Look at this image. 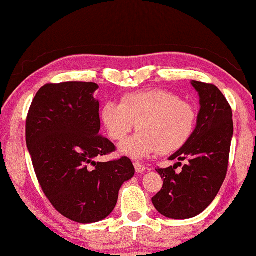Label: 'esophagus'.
Here are the masks:
<instances>
[{
	"label": "esophagus",
	"instance_id": "esophagus-1",
	"mask_svg": "<svg viewBox=\"0 0 256 256\" xmlns=\"http://www.w3.org/2000/svg\"><path fill=\"white\" fill-rule=\"evenodd\" d=\"M134 168H136V172H138V174H141V172H144L146 170V167L144 166V164H142L141 162H134Z\"/></svg>",
	"mask_w": 256,
	"mask_h": 256
}]
</instances>
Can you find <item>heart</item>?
<instances>
[{"instance_id": "heart-1", "label": "heart", "mask_w": 256, "mask_h": 256, "mask_svg": "<svg viewBox=\"0 0 256 256\" xmlns=\"http://www.w3.org/2000/svg\"><path fill=\"white\" fill-rule=\"evenodd\" d=\"M110 138L122 141L136 128L138 132L120 146V151L141 159L160 152L170 154L183 148L196 130V107L168 90L154 89L124 94L108 100L100 112Z\"/></svg>"}]
</instances>
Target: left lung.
Instances as JSON below:
<instances>
[{
  "label": "left lung",
  "instance_id": "left-lung-1",
  "mask_svg": "<svg viewBox=\"0 0 256 256\" xmlns=\"http://www.w3.org/2000/svg\"><path fill=\"white\" fill-rule=\"evenodd\" d=\"M200 97L196 126L190 141L170 160L186 162L180 172L177 162L158 168L162 188L151 198L167 218L188 219L200 214L214 200L226 178L234 133L232 112L222 92L211 84L190 81Z\"/></svg>",
  "mask_w": 256,
  "mask_h": 256
}]
</instances>
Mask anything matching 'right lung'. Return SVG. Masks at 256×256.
<instances>
[{
	"label": "right lung",
	"mask_w": 256,
	"mask_h": 256,
	"mask_svg": "<svg viewBox=\"0 0 256 256\" xmlns=\"http://www.w3.org/2000/svg\"><path fill=\"white\" fill-rule=\"evenodd\" d=\"M97 89L94 82L47 84L34 96L26 120V142L45 196L60 214L80 224L110 216L120 186L136 172L128 157L94 162L115 151L99 134Z\"/></svg>",
	"instance_id": "right-lung-1"
}]
</instances>
